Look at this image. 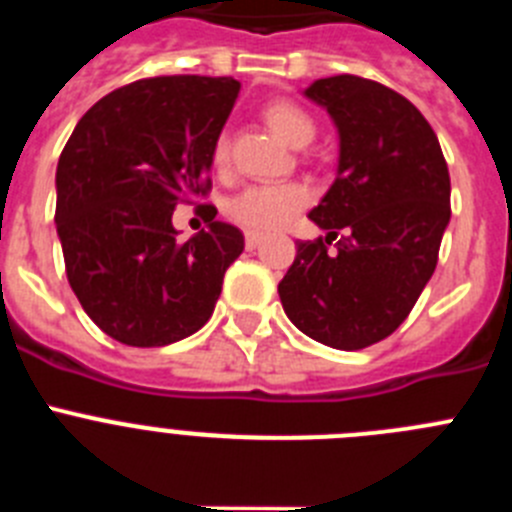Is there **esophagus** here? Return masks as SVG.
I'll list each match as a JSON object with an SVG mask.
<instances>
[{"label": "esophagus", "instance_id": "esophagus-1", "mask_svg": "<svg viewBox=\"0 0 512 512\" xmlns=\"http://www.w3.org/2000/svg\"><path fill=\"white\" fill-rule=\"evenodd\" d=\"M259 243H261V235L251 233V230H248V233H246V248H248V251H253V248L259 246Z\"/></svg>", "mask_w": 512, "mask_h": 512}]
</instances>
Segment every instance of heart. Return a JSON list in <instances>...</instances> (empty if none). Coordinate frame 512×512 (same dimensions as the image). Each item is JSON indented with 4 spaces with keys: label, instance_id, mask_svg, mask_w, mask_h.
Instances as JSON below:
<instances>
[{
    "label": "heart",
    "instance_id": "obj_1",
    "mask_svg": "<svg viewBox=\"0 0 512 512\" xmlns=\"http://www.w3.org/2000/svg\"><path fill=\"white\" fill-rule=\"evenodd\" d=\"M264 120L292 148L307 146L318 130L315 120L302 110L300 104L287 102V99L266 104ZM212 164L217 169L228 164V140L225 138L215 140ZM307 202H310V189L305 184H256V187L243 189L238 197L228 202V217L251 233H274V230L287 228L305 210Z\"/></svg>",
    "mask_w": 512,
    "mask_h": 512
}]
</instances>
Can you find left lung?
Returning a JSON list of instances; mask_svg holds the SVG:
<instances>
[{"label":"left lung","mask_w":512,"mask_h":512,"mask_svg":"<svg viewBox=\"0 0 512 512\" xmlns=\"http://www.w3.org/2000/svg\"><path fill=\"white\" fill-rule=\"evenodd\" d=\"M305 97L336 122L338 171L310 210L328 235L297 241L279 300L305 336L359 351L400 328L436 271L451 220L449 166L418 107L379 81L328 76Z\"/></svg>","instance_id":"obj_1"}]
</instances>
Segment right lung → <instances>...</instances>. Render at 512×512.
I'll list each match as a JSON object with an SVG mask.
<instances>
[{
  "mask_svg": "<svg viewBox=\"0 0 512 512\" xmlns=\"http://www.w3.org/2000/svg\"><path fill=\"white\" fill-rule=\"evenodd\" d=\"M241 84L153 76L99 99L76 122L56 169L66 277L89 318L125 346H169L210 320L243 233L215 220L179 241L176 205L210 192L212 146Z\"/></svg>",
  "mask_w": 512,
  "mask_h": 512,
  "instance_id": "right-lung-1",
  "label": "right lung"
}]
</instances>
